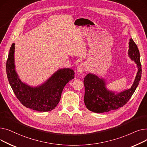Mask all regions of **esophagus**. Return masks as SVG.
Returning a JSON list of instances; mask_svg holds the SVG:
<instances>
[{
    "instance_id": "obj_1",
    "label": "esophagus",
    "mask_w": 147,
    "mask_h": 147,
    "mask_svg": "<svg viewBox=\"0 0 147 147\" xmlns=\"http://www.w3.org/2000/svg\"><path fill=\"white\" fill-rule=\"evenodd\" d=\"M84 70H85V65L83 63L79 65L78 67V68H77V71H78V73H83Z\"/></svg>"
}]
</instances>
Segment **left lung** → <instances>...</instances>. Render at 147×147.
<instances>
[{"label":"left lung","instance_id":"obj_1","mask_svg":"<svg viewBox=\"0 0 147 147\" xmlns=\"http://www.w3.org/2000/svg\"><path fill=\"white\" fill-rule=\"evenodd\" d=\"M128 56L136 64L138 72L130 89L120 92L108 89L106 82L95 74L89 73L84 79V102L87 109L94 113H102L117 110L125 105L134 94L141 80L142 69L140 54L132 38L129 40Z\"/></svg>","mask_w":147,"mask_h":147}]
</instances>
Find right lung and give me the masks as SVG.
Returning a JSON list of instances; mask_svg holds the SVG:
<instances>
[{
    "label": "right lung",
    "mask_w": 147,
    "mask_h": 147,
    "mask_svg": "<svg viewBox=\"0 0 147 147\" xmlns=\"http://www.w3.org/2000/svg\"><path fill=\"white\" fill-rule=\"evenodd\" d=\"M15 43H12L7 57L6 69L7 79L15 96L28 109L40 112L50 111L59 103L66 84L74 78L72 69H59L41 85L31 86L22 82L15 70Z\"/></svg>",
    "instance_id": "1"
}]
</instances>
